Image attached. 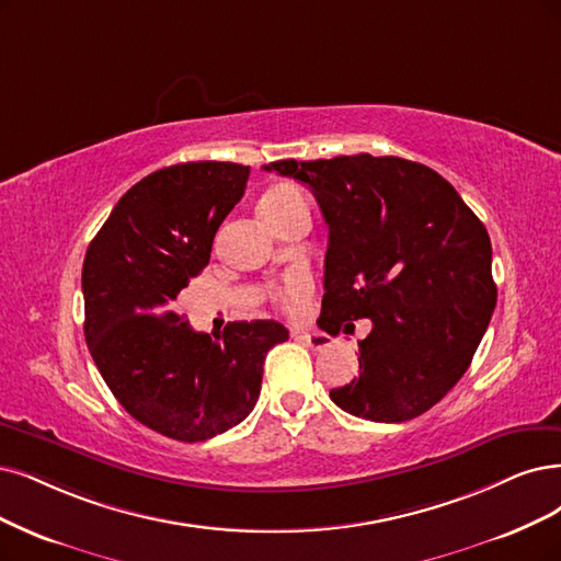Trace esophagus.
Returning a JSON list of instances; mask_svg holds the SVG:
<instances>
[{"mask_svg":"<svg viewBox=\"0 0 561 561\" xmlns=\"http://www.w3.org/2000/svg\"><path fill=\"white\" fill-rule=\"evenodd\" d=\"M300 340H302L307 346H312V348H325V346L333 344V340H330V335L321 333V330H305V333H300Z\"/></svg>","mask_w":561,"mask_h":561,"instance_id":"obj_1","label":"esophagus"}]
</instances>
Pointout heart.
<instances>
[{
  "label": "heart",
  "instance_id": "obj_1",
  "mask_svg": "<svg viewBox=\"0 0 561 561\" xmlns=\"http://www.w3.org/2000/svg\"><path fill=\"white\" fill-rule=\"evenodd\" d=\"M302 203V194L291 184H273L270 190L261 196L259 201V215L267 224L284 213L291 210L294 205ZM312 291V279H309L305 273H296L288 277L275 294L277 305L288 314H298L300 309L307 302V296Z\"/></svg>",
  "mask_w": 561,
  "mask_h": 561
}]
</instances>
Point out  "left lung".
<instances>
[{"mask_svg":"<svg viewBox=\"0 0 561 561\" xmlns=\"http://www.w3.org/2000/svg\"><path fill=\"white\" fill-rule=\"evenodd\" d=\"M263 169L307 184L328 224L319 328L340 335L371 323L358 379L330 400L375 423L421 416L462 379L496 305L483 221L437 171L400 157Z\"/></svg>","mask_w":561,"mask_h":561,"instance_id":"1","label":"left lung"}]
</instances>
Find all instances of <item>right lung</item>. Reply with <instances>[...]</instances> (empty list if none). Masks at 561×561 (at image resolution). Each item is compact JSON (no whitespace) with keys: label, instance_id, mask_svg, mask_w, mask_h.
I'll list each match as a JSON object with an SVG mask.
<instances>
[{"label":"right lung","instance_id":"obj_1","mask_svg":"<svg viewBox=\"0 0 561 561\" xmlns=\"http://www.w3.org/2000/svg\"><path fill=\"white\" fill-rule=\"evenodd\" d=\"M249 165L186 161L136 182L82 263L85 340L103 381L138 423L205 442L254 409L277 321H233L213 340L173 312L210 261L217 228L242 198Z\"/></svg>","mask_w":561,"mask_h":561}]
</instances>
